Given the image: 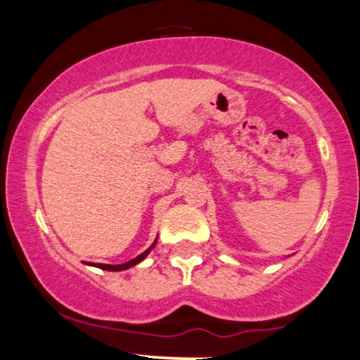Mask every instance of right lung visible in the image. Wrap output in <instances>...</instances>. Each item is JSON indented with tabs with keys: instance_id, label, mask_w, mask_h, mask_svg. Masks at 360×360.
<instances>
[{
	"instance_id": "right-lung-1",
	"label": "right lung",
	"mask_w": 360,
	"mask_h": 360,
	"mask_svg": "<svg viewBox=\"0 0 360 360\" xmlns=\"http://www.w3.org/2000/svg\"><path fill=\"white\" fill-rule=\"evenodd\" d=\"M155 242L152 243V247L155 245ZM152 247H150V249H152ZM150 249H147L146 252H142V254L137 255V257L128 260V262H125V264H118V266H111V264H96V267H100V269H103V271H125V269H128V267H131V266H135V264H139L140 260L146 259L148 252H150Z\"/></svg>"
}]
</instances>
